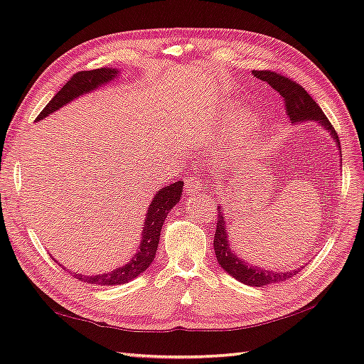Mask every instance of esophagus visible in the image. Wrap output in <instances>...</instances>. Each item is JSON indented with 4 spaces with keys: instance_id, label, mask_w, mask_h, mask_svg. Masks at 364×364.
<instances>
[{
    "instance_id": "34e87169",
    "label": "esophagus",
    "mask_w": 364,
    "mask_h": 364,
    "mask_svg": "<svg viewBox=\"0 0 364 364\" xmlns=\"http://www.w3.org/2000/svg\"><path fill=\"white\" fill-rule=\"evenodd\" d=\"M202 192V183L197 176L189 175L186 176V194L188 196H197Z\"/></svg>"
}]
</instances>
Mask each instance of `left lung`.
<instances>
[{
    "instance_id": "left-lung-1",
    "label": "left lung",
    "mask_w": 364,
    "mask_h": 364,
    "mask_svg": "<svg viewBox=\"0 0 364 364\" xmlns=\"http://www.w3.org/2000/svg\"><path fill=\"white\" fill-rule=\"evenodd\" d=\"M253 75L258 80L266 81L270 87L277 90L278 94L283 97L286 115H288L292 123H301V122H318L323 129H327L331 139H333L336 146L341 150V144H339V137L333 125L328 122L326 114L322 112L319 105L308 95V92L299 86L296 81H292L286 76L270 72V70H253ZM230 233L227 231V223L223 215L219 214L218 225H215V235H214V252L215 258H218L220 267L228 272L231 277L236 278L244 284L249 286H266L270 283H280L288 280V278L296 275L300 269L292 270V272H274V270H266L257 266H252L249 262L237 258V255L230 247Z\"/></svg>"
}]
</instances>
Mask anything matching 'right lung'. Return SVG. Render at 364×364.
<instances>
[{
    "label": "right lung",
    "instance_id": "right-lung-1",
    "mask_svg": "<svg viewBox=\"0 0 364 364\" xmlns=\"http://www.w3.org/2000/svg\"><path fill=\"white\" fill-rule=\"evenodd\" d=\"M119 70L117 68H97V70H86L75 73L70 80L64 84V87L60 89L56 95L51 98V102L43 107V111L38 114L36 122L42 120L54 111H58L59 107L70 103L72 100L78 98L87 92L95 90L97 87L103 86V84L112 81L117 78ZM183 181H176L170 186L162 188L156 192V196L151 200L146 211V218L142 227V241L141 247H139L137 253L133 257L128 264L122 266L115 270H111L107 274L100 275H82L75 274V278H78L80 282H87L90 284H100V286H112V284H123L131 280H134L137 275H141L144 270L151 264L154 259V255L158 250L161 228L164 223L168 211L180 202V197L183 194Z\"/></svg>",
    "mask_w": 364,
    "mask_h": 364
}]
</instances>
